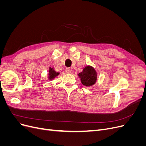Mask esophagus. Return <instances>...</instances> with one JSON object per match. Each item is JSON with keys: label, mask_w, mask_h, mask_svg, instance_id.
<instances>
[{"label": "esophagus", "mask_w": 146, "mask_h": 146, "mask_svg": "<svg viewBox=\"0 0 146 146\" xmlns=\"http://www.w3.org/2000/svg\"><path fill=\"white\" fill-rule=\"evenodd\" d=\"M66 72L67 73V74H70V73H71V69H70V68H66Z\"/></svg>", "instance_id": "obj_1"}]
</instances>
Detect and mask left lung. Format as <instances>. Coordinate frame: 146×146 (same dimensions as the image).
<instances>
[{
  "instance_id": "obj_1",
  "label": "left lung",
  "mask_w": 146,
  "mask_h": 146,
  "mask_svg": "<svg viewBox=\"0 0 146 146\" xmlns=\"http://www.w3.org/2000/svg\"><path fill=\"white\" fill-rule=\"evenodd\" d=\"M78 76L80 78L82 83L84 86L90 87L93 86L96 83L98 73L92 66L87 65L83 68L80 72L78 73Z\"/></svg>"
}]
</instances>
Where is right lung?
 <instances>
[{
	"instance_id": "add662e5",
	"label": "right lung",
	"mask_w": 146,
	"mask_h": 146,
	"mask_svg": "<svg viewBox=\"0 0 146 146\" xmlns=\"http://www.w3.org/2000/svg\"><path fill=\"white\" fill-rule=\"evenodd\" d=\"M60 74V72L56 70L55 68L49 67V69H48V79L50 80H54L55 78H56L57 76Z\"/></svg>"
}]
</instances>
